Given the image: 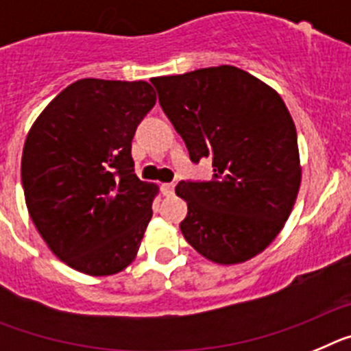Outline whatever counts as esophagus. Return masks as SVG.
Masks as SVG:
<instances>
[{
	"label": "esophagus",
	"mask_w": 351,
	"mask_h": 351,
	"mask_svg": "<svg viewBox=\"0 0 351 351\" xmlns=\"http://www.w3.org/2000/svg\"><path fill=\"white\" fill-rule=\"evenodd\" d=\"M160 189H162L164 196H171V194L175 193V184H162Z\"/></svg>",
	"instance_id": "obj_1"
}]
</instances>
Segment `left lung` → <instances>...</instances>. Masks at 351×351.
I'll list each match as a JSON object with an SVG mask.
<instances>
[{"mask_svg":"<svg viewBox=\"0 0 351 351\" xmlns=\"http://www.w3.org/2000/svg\"><path fill=\"white\" fill-rule=\"evenodd\" d=\"M160 108L193 162L213 178L176 185L187 201L180 230L201 256L234 265L260 254L288 221L302 169L297 130L276 90L231 65L154 77Z\"/></svg>","mask_w":351,"mask_h":351,"instance_id":"8db88e82","label":"left lung"}]
</instances>
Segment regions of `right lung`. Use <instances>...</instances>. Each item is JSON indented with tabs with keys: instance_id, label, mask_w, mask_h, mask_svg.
<instances>
[{
	"instance_id": "right-lung-1",
	"label": "right lung",
	"mask_w": 351,
	"mask_h": 351,
	"mask_svg": "<svg viewBox=\"0 0 351 351\" xmlns=\"http://www.w3.org/2000/svg\"><path fill=\"white\" fill-rule=\"evenodd\" d=\"M155 102L146 81L79 79L29 129L21 160L29 217L74 270L112 276L138 254L158 187L136 176L130 150Z\"/></svg>"
}]
</instances>
